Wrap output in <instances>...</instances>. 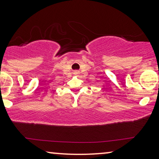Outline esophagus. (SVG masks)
<instances>
[{
  "instance_id": "esophagus-1",
  "label": "esophagus",
  "mask_w": 159,
  "mask_h": 159,
  "mask_svg": "<svg viewBox=\"0 0 159 159\" xmlns=\"http://www.w3.org/2000/svg\"><path fill=\"white\" fill-rule=\"evenodd\" d=\"M79 74V72L78 71H74V74H75V75H78V74Z\"/></svg>"
}]
</instances>
